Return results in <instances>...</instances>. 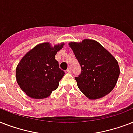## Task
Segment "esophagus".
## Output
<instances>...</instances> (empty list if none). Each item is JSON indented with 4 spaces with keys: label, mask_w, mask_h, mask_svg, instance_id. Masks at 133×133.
<instances>
[{
    "label": "esophagus",
    "mask_w": 133,
    "mask_h": 133,
    "mask_svg": "<svg viewBox=\"0 0 133 133\" xmlns=\"http://www.w3.org/2000/svg\"><path fill=\"white\" fill-rule=\"evenodd\" d=\"M67 72H68V73H70L71 72H72V69L70 68H69L68 69V70H67Z\"/></svg>",
    "instance_id": "esophagus-1"
}]
</instances>
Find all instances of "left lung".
Here are the masks:
<instances>
[{"instance_id":"1","label":"left lung","mask_w":133,"mask_h":133,"mask_svg":"<svg viewBox=\"0 0 133 133\" xmlns=\"http://www.w3.org/2000/svg\"><path fill=\"white\" fill-rule=\"evenodd\" d=\"M81 68L75 77L79 90L90 99L105 97L114 89L119 76L117 61L99 42L83 39L68 43Z\"/></svg>"}]
</instances>
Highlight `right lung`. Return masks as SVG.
I'll return each instance as SVG.
<instances>
[{
	"instance_id": "right-lung-1",
	"label": "right lung",
	"mask_w": 133,
	"mask_h": 133,
	"mask_svg": "<svg viewBox=\"0 0 133 133\" xmlns=\"http://www.w3.org/2000/svg\"><path fill=\"white\" fill-rule=\"evenodd\" d=\"M64 43L52 46L50 43H40L25 54L16 70V78L21 89L33 99H44L57 89L64 71L59 68L55 59L56 53Z\"/></svg>"
}]
</instances>
